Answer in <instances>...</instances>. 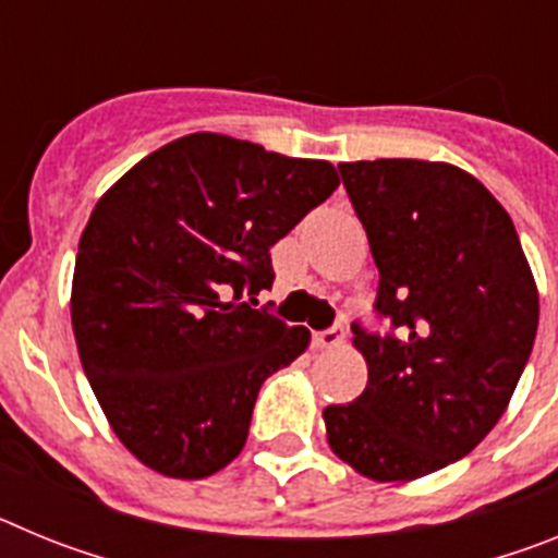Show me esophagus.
Wrapping results in <instances>:
<instances>
[{"mask_svg": "<svg viewBox=\"0 0 558 558\" xmlns=\"http://www.w3.org/2000/svg\"><path fill=\"white\" fill-rule=\"evenodd\" d=\"M343 340H347L343 327H329V329H324V332L313 335V343L318 349H335V347H340Z\"/></svg>", "mask_w": 558, "mask_h": 558, "instance_id": "obj_1", "label": "esophagus"}]
</instances>
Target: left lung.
Here are the masks:
<instances>
[{
  "label": "left lung",
  "mask_w": 558,
  "mask_h": 558,
  "mask_svg": "<svg viewBox=\"0 0 558 558\" xmlns=\"http://www.w3.org/2000/svg\"><path fill=\"white\" fill-rule=\"evenodd\" d=\"M340 181L379 270L352 324L366 391L324 411L329 447L372 481L458 461L497 425L534 349L539 295L509 211L445 161H343Z\"/></svg>",
  "instance_id": "1"
}]
</instances>
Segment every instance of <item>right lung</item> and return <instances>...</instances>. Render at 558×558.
Instances as JSON below:
<instances>
[{"mask_svg":"<svg viewBox=\"0 0 558 558\" xmlns=\"http://www.w3.org/2000/svg\"><path fill=\"white\" fill-rule=\"evenodd\" d=\"M338 184L329 161L190 133L97 201L72 329L102 413L145 466L195 481L240 456L263 383L310 343L243 295L270 290V245Z\"/></svg>","mask_w":558,"mask_h":558,"instance_id":"obj_1","label":"right lung"}]
</instances>
